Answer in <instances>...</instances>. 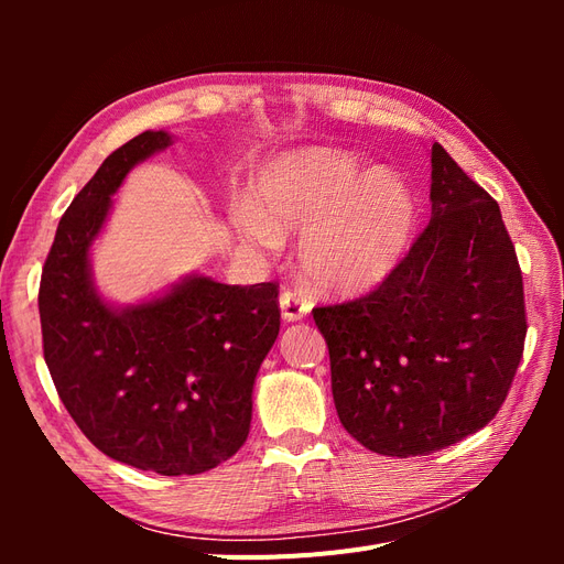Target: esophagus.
I'll return each mask as SVG.
<instances>
[{"label":"esophagus","instance_id":"1","mask_svg":"<svg viewBox=\"0 0 564 564\" xmlns=\"http://www.w3.org/2000/svg\"><path fill=\"white\" fill-rule=\"evenodd\" d=\"M280 308H282V317L286 322H296L311 313L313 303L301 292H294V289H284V292L280 294Z\"/></svg>","mask_w":564,"mask_h":564}]
</instances>
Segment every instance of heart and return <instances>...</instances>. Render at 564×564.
<instances>
[{
  "instance_id": "obj_1",
  "label": "heart",
  "mask_w": 564,
  "mask_h": 564,
  "mask_svg": "<svg viewBox=\"0 0 564 564\" xmlns=\"http://www.w3.org/2000/svg\"><path fill=\"white\" fill-rule=\"evenodd\" d=\"M253 202L230 204L245 242L278 249L301 232L299 259L308 280L332 294L379 284L398 265L414 232L416 207L404 181L367 172L348 152L301 148L268 162L253 178Z\"/></svg>"
}]
</instances>
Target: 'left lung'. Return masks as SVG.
I'll use <instances>...</instances> for the list:
<instances>
[{
	"label": "left lung",
	"mask_w": 564,
	"mask_h": 564,
	"mask_svg": "<svg viewBox=\"0 0 564 564\" xmlns=\"http://www.w3.org/2000/svg\"><path fill=\"white\" fill-rule=\"evenodd\" d=\"M431 224L367 296L313 308L344 429L383 456H425L497 416L527 334L522 270L497 199L440 143Z\"/></svg>",
	"instance_id": "1"
}]
</instances>
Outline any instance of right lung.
I'll list each match as a JSON object with an SVG mask.
<instances>
[{
	"label": "right lung",
	"instance_id": "add662e5",
	"mask_svg": "<svg viewBox=\"0 0 564 564\" xmlns=\"http://www.w3.org/2000/svg\"><path fill=\"white\" fill-rule=\"evenodd\" d=\"M172 145L143 131L100 164L63 214L40 282L42 348L67 414L94 447L160 475H197L245 445L256 373L280 334V284L187 278L117 311L89 247L133 164Z\"/></svg>",
	"mask_w": 564,
	"mask_h": 564
}]
</instances>
